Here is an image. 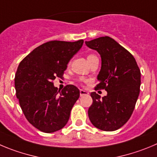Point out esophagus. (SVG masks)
<instances>
[{
	"mask_svg": "<svg viewBox=\"0 0 157 157\" xmlns=\"http://www.w3.org/2000/svg\"><path fill=\"white\" fill-rule=\"evenodd\" d=\"M85 95H89V93L86 90H80V96H85Z\"/></svg>",
	"mask_w": 157,
	"mask_h": 157,
	"instance_id": "34e87169",
	"label": "esophagus"
}]
</instances>
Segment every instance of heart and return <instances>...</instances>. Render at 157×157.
Listing matches in <instances>:
<instances>
[{
    "label": "heart",
    "mask_w": 157,
    "mask_h": 157,
    "mask_svg": "<svg viewBox=\"0 0 157 157\" xmlns=\"http://www.w3.org/2000/svg\"><path fill=\"white\" fill-rule=\"evenodd\" d=\"M93 56L94 55H93V54H90V55H89L88 57H87V59H90V57H93Z\"/></svg>",
    "instance_id": "b5f03b06"
}]
</instances>
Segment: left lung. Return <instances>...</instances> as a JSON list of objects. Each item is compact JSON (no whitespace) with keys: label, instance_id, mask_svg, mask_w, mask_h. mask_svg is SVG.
Listing matches in <instances>:
<instances>
[{"label":"left lung","instance_id":"1","mask_svg":"<svg viewBox=\"0 0 157 157\" xmlns=\"http://www.w3.org/2000/svg\"><path fill=\"white\" fill-rule=\"evenodd\" d=\"M86 44L101 57L96 90L107 92L103 98L96 92L91 93L93 104L89 108V117L100 130H117L129 120L134 110L140 91V70L132 54L110 37L86 41Z\"/></svg>","mask_w":157,"mask_h":157}]
</instances>
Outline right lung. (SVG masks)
<instances>
[{
  "mask_svg": "<svg viewBox=\"0 0 157 157\" xmlns=\"http://www.w3.org/2000/svg\"><path fill=\"white\" fill-rule=\"evenodd\" d=\"M83 42L49 41L34 49L18 65L15 78L17 98L28 121L41 132H57L68 121L79 90L67 85L60 91L53 80L62 77Z\"/></svg>",
  "mask_w": 157,
  "mask_h": 157,
  "instance_id": "right-lung-1",
  "label": "right lung"
}]
</instances>
